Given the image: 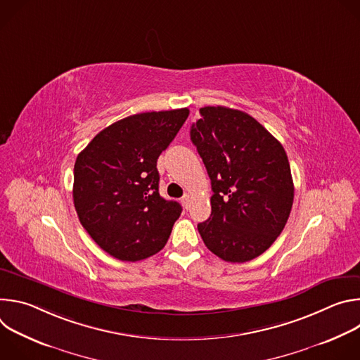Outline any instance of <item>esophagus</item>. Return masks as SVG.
Listing matches in <instances>:
<instances>
[{
    "mask_svg": "<svg viewBox=\"0 0 360 360\" xmlns=\"http://www.w3.org/2000/svg\"><path fill=\"white\" fill-rule=\"evenodd\" d=\"M181 202H182V205H184V208H185V210H188V207H189V195H188V193H185V195L182 196Z\"/></svg>",
    "mask_w": 360,
    "mask_h": 360,
    "instance_id": "1",
    "label": "esophagus"
}]
</instances>
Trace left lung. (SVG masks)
I'll use <instances>...</instances> for the list:
<instances>
[{
	"label": "left lung",
	"instance_id": "left-lung-1",
	"mask_svg": "<svg viewBox=\"0 0 360 360\" xmlns=\"http://www.w3.org/2000/svg\"><path fill=\"white\" fill-rule=\"evenodd\" d=\"M191 127L211 178V217L198 224L207 248L226 262L262 255L283 231L293 181L282 143L246 112L205 107Z\"/></svg>",
	"mask_w": 360,
	"mask_h": 360
}]
</instances>
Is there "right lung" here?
I'll return each mask as SVG.
<instances>
[{
  "label": "right lung",
  "instance_id": "obj_1",
  "mask_svg": "<svg viewBox=\"0 0 360 360\" xmlns=\"http://www.w3.org/2000/svg\"><path fill=\"white\" fill-rule=\"evenodd\" d=\"M188 108L127 117L102 129L74 167V205L89 236L114 258L136 262L160 252L182 207L160 195L157 161Z\"/></svg>",
  "mask_w": 360,
  "mask_h": 360
}]
</instances>
